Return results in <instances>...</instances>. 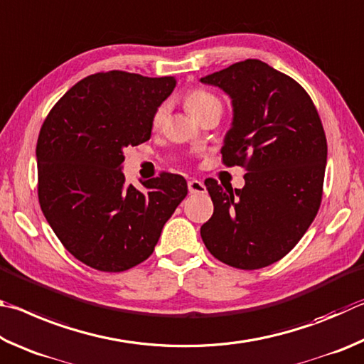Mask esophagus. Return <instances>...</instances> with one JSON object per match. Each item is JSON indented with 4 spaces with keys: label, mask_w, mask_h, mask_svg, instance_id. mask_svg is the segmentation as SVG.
<instances>
[{
    "label": "esophagus",
    "mask_w": 364,
    "mask_h": 364,
    "mask_svg": "<svg viewBox=\"0 0 364 364\" xmlns=\"http://www.w3.org/2000/svg\"><path fill=\"white\" fill-rule=\"evenodd\" d=\"M188 192L192 195H201L206 192V187L198 178H192V181H188Z\"/></svg>",
    "instance_id": "1"
}]
</instances>
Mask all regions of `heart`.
I'll list each match as a JSON object with an SVG mask.
<instances>
[{"instance_id": "b5f03b06", "label": "heart", "mask_w": 364, "mask_h": 364, "mask_svg": "<svg viewBox=\"0 0 364 364\" xmlns=\"http://www.w3.org/2000/svg\"><path fill=\"white\" fill-rule=\"evenodd\" d=\"M183 104H186L187 110L192 113L195 118H200L203 113L211 110V108H222L218 95H214L213 92H209L206 89H201V87L190 89V91L186 94V97H183ZM166 112H168V108H166L164 104L158 105L155 108V112L151 114L153 129H159V127H161L166 118Z\"/></svg>"}]
</instances>
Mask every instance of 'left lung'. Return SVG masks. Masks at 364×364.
Wrapping results in <instances>:
<instances>
[{"label": "left lung", "instance_id": "left-lung-1", "mask_svg": "<svg viewBox=\"0 0 364 364\" xmlns=\"http://www.w3.org/2000/svg\"><path fill=\"white\" fill-rule=\"evenodd\" d=\"M230 95L233 123L222 163L243 166L245 187L206 178L214 203L201 238L215 259L257 270L283 259L321 205L328 144L307 91L257 59L237 62L201 78Z\"/></svg>", "mask_w": 364, "mask_h": 364}]
</instances>
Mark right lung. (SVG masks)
Here are the masks:
<instances>
[{"label":"right lung","instance_id":"add662e5","mask_svg":"<svg viewBox=\"0 0 364 364\" xmlns=\"http://www.w3.org/2000/svg\"><path fill=\"white\" fill-rule=\"evenodd\" d=\"M174 87L172 76L100 72L70 87L44 119L38 200L63 247L87 267L114 273L144 262L187 196L178 174L163 171L139 192L121 171L126 146L150 139L151 114Z\"/></svg>","mask_w":364,"mask_h":364}]
</instances>
